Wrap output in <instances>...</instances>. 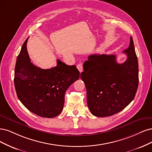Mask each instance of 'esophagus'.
<instances>
[{"label":"esophagus","mask_w":152,"mask_h":152,"mask_svg":"<svg viewBox=\"0 0 152 152\" xmlns=\"http://www.w3.org/2000/svg\"><path fill=\"white\" fill-rule=\"evenodd\" d=\"M77 69L78 70H79V71H80V72H81L83 71V64H81V63L78 64L77 65Z\"/></svg>","instance_id":"obj_1"}]
</instances>
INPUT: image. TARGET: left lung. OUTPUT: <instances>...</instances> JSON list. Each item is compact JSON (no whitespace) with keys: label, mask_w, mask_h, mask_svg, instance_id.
Segmentation results:
<instances>
[{"label":"left lung","mask_w":152,"mask_h":152,"mask_svg":"<svg viewBox=\"0 0 152 152\" xmlns=\"http://www.w3.org/2000/svg\"><path fill=\"white\" fill-rule=\"evenodd\" d=\"M128 56L122 64L115 55L93 54L83 64L81 78L87 92V104L91 114L104 117L118 113L134 99L138 89V62L131 37Z\"/></svg>","instance_id":"obj_1"}]
</instances>
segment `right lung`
Segmentation results:
<instances>
[{
	"instance_id": "right-lung-1",
	"label": "right lung",
	"mask_w": 152,
	"mask_h": 152,
	"mask_svg": "<svg viewBox=\"0 0 152 152\" xmlns=\"http://www.w3.org/2000/svg\"><path fill=\"white\" fill-rule=\"evenodd\" d=\"M24 42L17 57L14 86L19 100L24 106L43 117L52 118L61 114L68 88L79 79L76 66H68L60 60L51 69H43L31 62Z\"/></svg>"
}]
</instances>
